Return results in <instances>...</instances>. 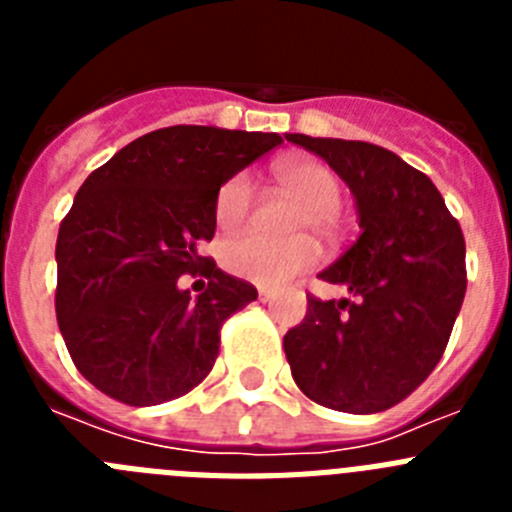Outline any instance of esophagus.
Returning a JSON list of instances; mask_svg holds the SVG:
<instances>
[{
    "label": "esophagus",
    "mask_w": 512,
    "mask_h": 512,
    "mask_svg": "<svg viewBox=\"0 0 512 512\" xmlns=\"http://www.w3.org/2000/svg\"><path fill=\"white\" fill-rule=\"evenodd\" d=\"M259 300H261V302L274 300V292H271V289H266V287H261V289H259Z\"/></svg>",
    "instance_id": "1"
}]
</instances>
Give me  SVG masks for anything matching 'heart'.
Returning <instances> with one entry per match:
<instances>
[{
  "instance_id": "b5f03b06",
  "label": "heart",
  "mask_w": 512,
  "mask_h": 512,
  "mask_svg": "<svg viewBox=\"0 0 512 512\" xmlns=\"http://www.w3.org/2000/svg\"><path fill=\"white\" fill-rule=\"evenodd\" d=\"M279 184L302 205L292 220L295 233H312L333 241L338 235V205L343 197L341 176L318 158H282L274 166ZM253 189L251 176L233 174L215 197V223L223 233H235L251 215ZM223 264L235 277L248 279L259 287H282L302 271L318 264V246L307 235L289 241H266L259 235H243L225 243Z\"/></svg>"
}]
</instances>
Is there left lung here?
Returning a JSON list of instances; mask_svg holds the SVG:
<instances>
[{
  "mask_svg": "<svg viewBox=\"0 0 512 512\" xmlns=\"http://www.w3.org/2000/svg\"><path fill=\"white\" fill-rule=\"evenodd\" d=\"M348 184L361 235L318 274L354 295L307 297L284 336L292 377L341 413L387 410L436 369L467 292L464 235L436 184L397 153L364 140L284 133Z\"/></svg>",
  "mask_w": 512,
  "mask_h": 512,
  "instance_id": "left-lung-1",
  "label": "left lung"
}]
</instances>
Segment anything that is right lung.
Listing matches in <instances>:
<instances>
[{
    "label": "right lung",
    "mask_w": 512,
    "mask_h": 512,
    "mask_svg": "<svg viewBox=\"0 0 512 512\" xmlns=\"http://www.w3.org/2000/svg\"><path fill=\"white\" fill-rule=\"evenodd\" d=\"M279 143L277 133L174 125L120 148L81 184L58 230L56 315L97 390L146 408L210 374L220 325L256 289L202 259L200 243L215 235L217 189ZM187 270L211 279L197 298L178 287Z\"/></svg>",
    "instance_id": "right-lung-1"
}]
</instances>
